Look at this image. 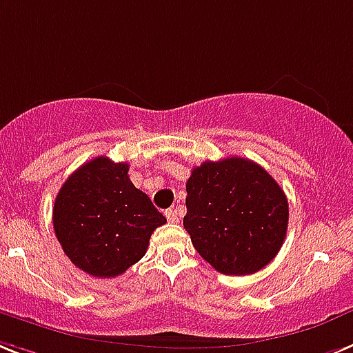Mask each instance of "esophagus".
I'll return each mask as SVG.
<instances>
[{
    "instance_id": "esophagus-1",
    "label": "esophagus",
    "mask_w": 353,
    "mask_h": 353,
    "mask_svg": "<svg viewBox=\"0 0 353 353\" xmlns=\"http://www.w3.org/2000/svg\"><path fill=\"white\" fill-rule=\"evenodd\" d=\"M165 217H167V221L172 222V224H177V222H179V215H177L176 210H167V212H165Z\"/></svg>"
}]
</instances>
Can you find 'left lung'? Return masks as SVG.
Listing matches in <instances>:
<instances>
[{
    "instance_id": "8db88e82",
    "label": "left lung",
    "mask_w": 353,
    "mask_h": 353,
    "mask_svg": "<svg viewBox=\"0 0 353 353\" xmlns=\"http://www.w3.org/2000/svg\"><path fill=\"white\" fill-rule=\"evenodd\" d=\"M183 226L197 253L222 274H253L285 241L289 204L274 179L251 159L204 161L186 181Z\"/></svg>"
}]
</instances>
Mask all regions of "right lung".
I'll list each match as a JSON object with an SVG mask.
<instances>
[{
	"instance_id": "right-lung-1",
	"label": "right lung",
	"mask_w": 353,
	"mask_h": 353,
	"mask_svg": "<svg viewBox=\"0 0 353 353\" xmlns=\"http://www.w3.org/2000/svg\"><path fill=\"white\" fill-rule=\"evenodd\" d=\"M167 219L129 179V163L105 156L77 168L53 204V230L77 268L114 278L143 259L154 230Z\"/></svg>"
}]
</instances>
